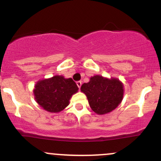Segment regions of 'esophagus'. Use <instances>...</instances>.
Here are the masks:
<instances>
[{
  "mask_svg": "<svg viewBox=\"0 0 161 161\" xmlns=\"http://www.w3.org/2000/svg\"><path fill=\"white\" fill-rule=\"evenodd\" d=\"M76 85H77V86L79 87V88H80L81 86H82V82H81V81H77Z\"/></svg>",
  "mask_w": 161,
  "mask_h": 161,
  "instance_id": "34e87169",
  "label": "esophagus"
}]
</instances>
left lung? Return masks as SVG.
I'll use <instances>...</instances> for the list:
<instances>
[{
	"label": "left lung",
	"mask_w": 161,
	"mask_h": 161,
	"mask_svg": "<svg viewBox=\"0 0 161 161\" xmlns=\"http://www.w3.org/2000/svg\"><path fill=\"white\" fill-rule=\"evenodd\" d=\"M81 91L87 96L90 107L97 114H105L116 108L123 100V86L116 79L95 75L84 83Z\"/></svg>",
	"instance_id": "1"
}]
</instances>
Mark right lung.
<instances>
[{
  "label": "right lung",
  "instance_id": "right-lung-1",
  "mask_svg": "<svg viewBox=\"0 0 161 161\" xmlns=\"http://www.w3.org/2000/svg\"><path fill=\"white\" fill-rule=\"evenodd\" d=\"M78 89V86L71 78L64 79L61 75H55L38 82L34 95L37 103L45 110L57 113L68 106L71 96L76 93Z\"/></svg>",
  "mask_w": 161,
  "mask_h": 161
}]
</instances>
